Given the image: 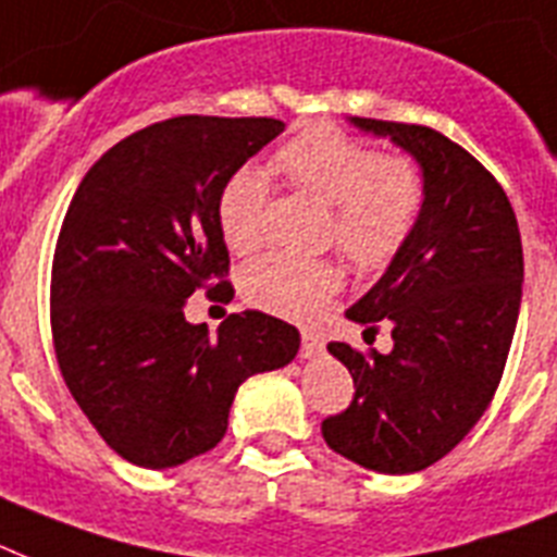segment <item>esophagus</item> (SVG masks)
<instances>
[{"label":"esophagus","instance_id":"esophagus-1","mask_svg":"<svg viewBox=\"0 0 557 557\" xmlns=\"http://www.w3.org/2000/svg\"><path fill=\"white\" fill-rule=\"evenodd\" d=\"M322 348H325V343H322L320 334H314V331H302V357H320Z\"/></svg>","mask_w":557,"mask_h":557}]
</instances>
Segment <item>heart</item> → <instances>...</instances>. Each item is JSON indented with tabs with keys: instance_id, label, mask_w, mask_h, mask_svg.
Returning a JSON list of instances; mask_svg holds the SVG:
<instances>
[{
	"instance_id": "b5f03b06",
	"label": "heart",
	"mask_w": 557,
	"mask_h": 557,
	"mask_svg": "<svg viewBox=\"0 0 557 557\" xmlns=\"http://www.w3.org/2000/svg\"><path fill=\"white\" fill-rule=\"evenodd\" d=\"M274 166L292 189L331 209L325 240L334 243L359 271H382L405 251L424 209V175L405 156L380 149L334 127H314L286 141ZM269 177L257 166H240L218 195L223 240L237 255L263 246ZM343 286V271L331 260L269 255L240 274L246 302L260 311L308 320Z\"/></svg>"
}]
</instances>
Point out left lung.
<instances>
[{
    "label": "left lung",
    "instance_id": "obj_1",
    "mask_svg": "<svg viewBox=\"0 0 557 557\" xmlns=\"http://www.w3.org/2000/svg\"><path fill=\"white\" fill-rule=\"evenodd\" d=\"M350 124L416 158L424 209L405 251L345 311L368 331L391 322L394 350L329 343L354 399L322 422V438L376 473H419L473 430L502 382L521 308V232L507 191L459 144L419 124Z\"/></svg>",
    "mask_w": 557,
    "mask_h": 557
}]
</instances>
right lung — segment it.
I'll return each mask as SVG.
<instances>
[{
	"mask_svg": "<svg viewBox=\"0 0 557 557\" xmlns=\"http://www.w3.org/2000/svg\"><path fill=\"white\" fill-rule=\"evenodd\" d=\"M277 119L177 115L98 158L64 214L50 277V329L70 394L121 459L149 470L212 450L237 387L288 366L300 331L263 311L218 336L184 306L235 292L218 223L226 177L274 141Z\"/></svg>",
	"mask_w": 557,
	"mask_h": 557,
	"instance_id": "right-lung-1",
	"label": "right lung"
}]
</instances>
